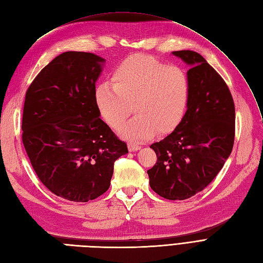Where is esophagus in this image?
Wrapping results in <instances>:
<instances>
[{
  "label": "esophagus",
  "mask_w": 263,
  "mask_h": 263,
  "mask_svg": "<svg viewBox=\"0 0 263 263\" xmlns=\"http://www.w3.org/2000/svg\"><path fill=\"white\" fill-rule=\"evenodd\" d=\"M141 147L140 146H137V144H134V143H128V150L132 151V152H135V151H138L140 150Z\"/></svg>",
  "instance_id": "esophagus-1"
}]
</instances>
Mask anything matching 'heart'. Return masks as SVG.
Returning a JSON list of instances; mask_svg holds the SVG:
<instances>
[{
  "mask_svg": "<svg viewBox=\"0 0 263 263\" xmlns=\"http://www.w3.org/2000/svg\"><path fill=\"white\" fill-rule=\"evenodd\" d=\"M112 85L102 83L95 91L96 104L104 122L120 128L124 138L142 141L156 133L173 132L183 121L190 97V80L180 66L168 65L147 54H132L112 73Z\"/></svg>",
  "mask_w": 263,
  "mask_h": 263,
  "instance_id": "b5f03b06",
  "label": "heart"
}]
</instances>
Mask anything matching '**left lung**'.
Wrapping results in <instances>:
<instances>
[{
	"mask_svg": "<svg viewBox=\"0 0 263 263\" xmlns=\"http://www.w3.org/2000/svg\"><path fill=\"white\" fill-rule=\"evenodd\" d=\"M190 66V97L183 121L152 143L157 163L148 170L153 192L185 200L201 192L222 170L235 138V105L228 85L200 54L174 51Z\"/></svg>",
	"mask_w": 263,
	"mask_h": 263,
	"instance_id": "1",
	"label": "left lung"
}]
</instances>
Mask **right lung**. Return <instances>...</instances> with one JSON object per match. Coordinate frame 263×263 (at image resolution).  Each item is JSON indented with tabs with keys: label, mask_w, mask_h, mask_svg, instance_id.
<instances>
[{
	"label": "right lung",
	"mask_w": 263,
	"mask_h": 263,
	"mask_svg": "<svg viewBox=\"0 0 263 263\" xmlns=\"http://www.w3.org/2000/svg\"><path fill=\"white\" fill-rule=\"evenodd\" d=\"M104 62L93 53L64 52L26 92L22 129L27 155L41 183L69 201L103 195L114 162L128 153L96 104V81Z\"/></svg>",
	"instance_id": "right-lung-1"
}]
</instances>
